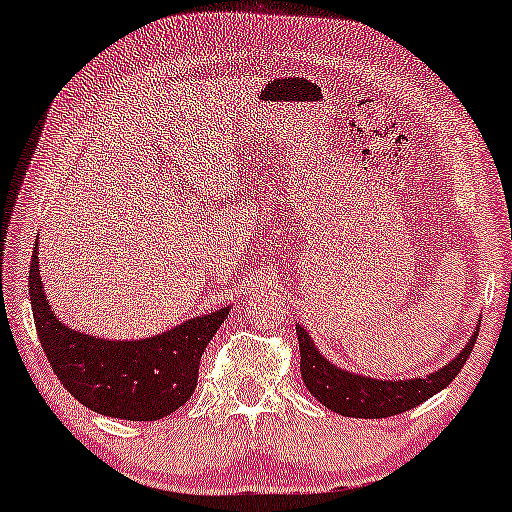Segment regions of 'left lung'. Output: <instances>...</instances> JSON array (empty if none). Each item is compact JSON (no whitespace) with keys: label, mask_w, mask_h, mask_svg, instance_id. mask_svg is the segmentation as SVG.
I'll return each mask as SVG.
<instances>
[{"label":"left lung","mask_w":512,"mask_h":512,"mask_svg":"<svg viewBox=\"0 0 512 512\" xmlns=\"http://www.w3.org/2000/svg\"><path fill=\"white\" fill-rule=\"evenodd\" d=\"M300 343V374L307 391L319 403L343 417H362V420H379V417H393L400 412L417 408V405L436 396L458 377L460 369L472 353L477 341L479 326H474L470 341L463 350L453 357L448 365L434 369L427 377L412 379H374L365 374H355L350 369H341L319 353L305 326L295 324Z\"/></svg>","instance_id":"left-lung-1"}]
</instances>
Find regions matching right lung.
<instances>
[{
  "mask_svg": "<svg viewBox=\"0 0 512 512\" xmlns=\"http://www.w3.org/2000/svg\"><path fill=\"white\" fill-rule=\"evenodd\" d=\"M30 305L49 365L78 403L116 420L155 422L193 396L200 357L231 307L190 317L169 331L116 341L66 326L42 286L38 248L30 257Z\"/></svg>",
  "mask_w": 512,
  "mask_h": 512,
  "instance_id": "1",
  "label": "right lung"
}]
</instances>
